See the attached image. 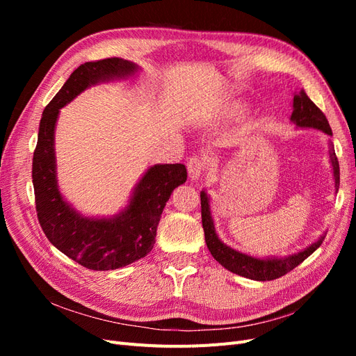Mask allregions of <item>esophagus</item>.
<instances>
[{
  "instance_id": "34e87169",
  "label": "esophagus",
  "mask_w": 356,
  "mask_h": 356,
  "mask_svg": "<svg viewBox=\"0 0 356 356\" xmlns=\"http://www.w3.org/2000/svg\"><path fill=\"white\" fill-rule=\"evenodd\" d=\"M187 169H188L190 178L197 179V178H200V175L203 174L204 169H207V160H204L202 156H193L188 160Z\"/></svg>"
}]
</instances>
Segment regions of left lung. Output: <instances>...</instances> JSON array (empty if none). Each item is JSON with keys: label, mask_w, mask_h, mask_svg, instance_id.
<instances>
[{"label": "left lung", "mask_w": 356, "mask_h": 356, "mask_svg": "<svg viewBox=\"0 0 356 356\" xmlns=\"http://www.w3.org/2000/svg\"><path fill=\"white\" fill-rule=\"evenodd\" d=\"M293 106H294V111L291 114V120H293L297 126L319 129V131L325 132L327 135H332L325 114L322 113L314 102H312V99L303 89L298 92V95L294 96ZM330 159H331V165L334 170L336 190H339L340 168H339V160H337L336 152H334V147L330 148ZM200 204H202V225L204 230V241H207L208 250L211 251L212 257L222 267L227 268V270L243 277L254 279V281H273V279L286 275L298 264L303 263L310 254H314L321 246L322 241H324V238H321L318 242L312 243L309 248H306L305 251H301L293 257L260 260V258H254L246 254L234 251L230 246L224 245L218 239L217 233H215L213 220L211 217L209 200H208V196L204 195V191L200 193Z\"/></svg>", "instance_id": "left-lung-1"}]
</instances>
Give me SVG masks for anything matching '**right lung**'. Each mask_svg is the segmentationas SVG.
<instances>
[{
	"label": "right lung",
	"instance_id": "add662e5",
	"mask_svg": "<svg viewBox=\"0 0 356 356\" xmlns=\"http://www.w3.org/2000/svg\"><path fill=\"white\" fill-rule=\"evenodd\" d=\"M135 70V63L120 58L83 63L47 104L40 122L32 159L38 222L47 239L60 252L90 270H115L152 251L161 212L170 193L187 181V169L181 163L149 168L139 181L126 211L113 220L83 218L59 195L53 148L59 108L89 84L120 75L124 77Z\"/></svg>",
	"mask_w": 356,
	"mask_h": 356
}]
</instances>
